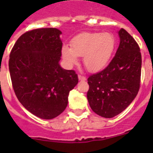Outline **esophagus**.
I'll return each mask as SVG.
<instances>
[{
  "mask_svg": "<svg viewBox=\"0 0 153 153\" xmlns=\"http://www.w3.org/2000/svg\"><path fill=\"white\" fill-rule=\"evenodd\" d=\"M79 79L81 80V81H85L86 80V77L83 76L81 74H79Z\"/></svg>",
  "mask_w": 153,
  "mask_h": 153,
  "instance_id": "34e87169",
  "label": "esophagus"
}]
</instances>
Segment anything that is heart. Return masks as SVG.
<instances>
[{
    "mask_svg": "<svg viewBox=\"0 0 153 153\" xmlns=\"http://www.w3.org/2000/svg\"><path fill=\"white\" fill-rule=\"evenodd\" d=\"M115 46L114 36L110 33H82L71 41V47L64 46L62 56L67 63L73 65L83 57L88 70L98 72L109 63Z\"/></svg>",
    "mask_w": 153,
    "mask_h": 153,
    "instance_id": "heart-1",
    "label": "heart"
}]
</instances>
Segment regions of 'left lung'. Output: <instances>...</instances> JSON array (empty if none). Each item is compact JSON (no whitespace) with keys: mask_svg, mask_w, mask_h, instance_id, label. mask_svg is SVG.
<instances>
[{"mask_svg":"<svg viewBox=\"0 0 153 153\" xmlns=\"http://www.w3.org/2000/svg\"><path fill=\"white\" fill-rule=\"evenodd\" d=\"M115 56L102 71L88 79L87 93L90 107L105 118L125 111L137 96L141 80L142 56L134 38L121 28Z\"/></svg>","mask_w":153,"mask_h":153,"instance_id":"obj_1","label":"left lung"}]
</instances>
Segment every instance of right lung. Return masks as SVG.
Listing matches in <instances>:
<instances>
[{
	"instance_id": "1",
	"label": "right lung",
	"mask_w": 153,
	"mask_h": 153,
	"mask_svg": "<svg viewBox=\"0 0 153 153\" xmlns=\"http://www.w3.org/2000/svg\"><path fill=\"white\" fill-rule=\"evenodd\" d=\"M61 32L37 28L22 34L10 54L9 70L17 98L29 112L50 120L63 112L68 96L79 82L73 70L59 65Z\"/></svg>"
}]
</instances>
